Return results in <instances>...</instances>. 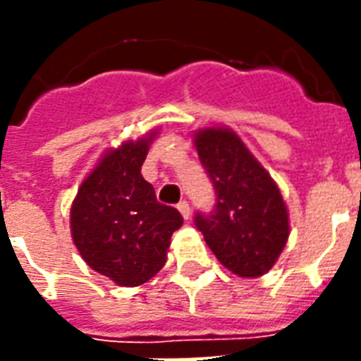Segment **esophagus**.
Returning a JSON list of instances; mask_svg holds the SVG:
<instances>
[{"instance_id":"obj_1","label":"esophagus","mask_w":361,"mask_h":361,"mask_svg":"<svg viewBox=\"0 0 361 361\" xmlns=\"http://www.w3.org/2000/svg\"><path fill=\"white\" fill-rule=\"evenodd\" d=\"M178 209H180V214L183 215V219L185 221L191 219V206H189L187 200H181V202L178 204Z\"/></svg>"}]
</instances>
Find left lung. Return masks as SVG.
<instances>
[{"mask_svg": "<svg viewBox=\"0 0 361 361\" xmlns=\"http://www.w3.org/2000/svg\"><path fill=\"white\" fill-rule=\"evenodd\" d=\"M195 146L217 195L215 208L209 214L198 212L195 225L232 274L264 275L274 268L290 234L279 187L234 130L200 129Z\"/></svg>", "mask_w": 361, "mask_h": 361, "instance_id": "obj_1", "label": "left lung"}]
</instances>
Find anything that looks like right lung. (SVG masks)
<instances>
[{"label":"right lung","instance_id":"1","mask_svg":"<svg viewBox=\"0 0 361 361\" xmlns=\"http://www.w3.org/2000/svg\"><path fill=\"white\" fill-rule=\"evenodd\" d=\"M153 130L110 149L82 181L71 206V234L86 264L120 286L149 281L166 262L180 212L157 202L140 174Z\"/></svg>","mask_w":361,"mask_h":361}]
</instances>
